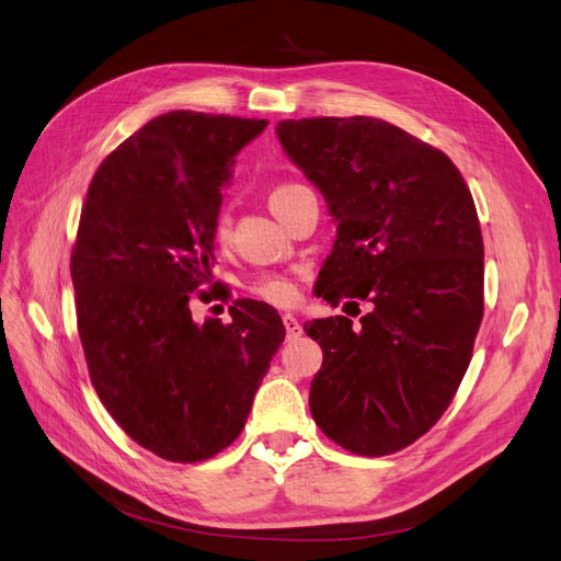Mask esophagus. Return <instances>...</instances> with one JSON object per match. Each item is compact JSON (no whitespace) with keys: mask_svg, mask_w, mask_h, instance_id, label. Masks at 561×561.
<instances>
[{"mask_svg":"<svg viewBox=\"0 0 561 561\" xmlns=\"http://www.w3.org/2000/svg\"><path fill=\"white\" fill-rule=\"evenodd\" d=\"M283 325H285V332H287V336H299L304 330H301V325H299V320L293 316V313H283Z\"/></svg>","mask_w":561,"mask_h":561,"instance_id":"esophagus-1","label":"esophagus"}]
</instances>
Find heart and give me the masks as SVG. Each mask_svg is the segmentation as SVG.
Here are the masks:
<instances>
[{"instance_id": "heart-1", "label": "heart", "mask_w": 561, "mask_h": 561, "mask_svg": "<svg viewBox=\"0 0 561 561\" xmlns=\"http://www.w3.org/2000/svg\"><path fill=\"white\" fill-rule=\"evenodd\" d=\"M301 190V184H280L276 186L274 192H271L268 201H271V208L280 203L285 196H290L293 192ZM229 233V217L225 213H219L213 222V239L215 241H225ZM250 293L257 295L260 299L268 301V304H276V307H285V304H290L297 297V287L293 283L290 276L285 274H262L250 283Z\"/></svg>"}]
</instances>
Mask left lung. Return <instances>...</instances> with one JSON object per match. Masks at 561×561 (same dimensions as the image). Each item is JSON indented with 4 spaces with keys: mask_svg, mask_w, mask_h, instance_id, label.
Wrapping results in <instances>:
<instances>
[{
    "mask_svg": "<svg viewBox=\"0 0 561 561\" xmlns=\"http://www.w3.org/2000/svg\"><path fill=\"white\" fill-rule=\"evenodd\" d=\"M276 133L336 219L316 295L371 304L360 322L304 325L322 348L313 421L353 454L400 451L445 414L472 358L484 313L474 201L445 151L381 118H287Z\"/></svg>",
    "mask_w": 561,
    "mask_h": 561,
    "instance_id": "1",
    "label": "left lung"
}]
</instances>
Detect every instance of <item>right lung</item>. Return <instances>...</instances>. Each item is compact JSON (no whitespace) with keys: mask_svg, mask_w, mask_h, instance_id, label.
Returning <instances> with one entry per match:
<instances>
[{"mask_svg":"<svg viewBox=\"0 0 561 561\" xmlns=\"http://www.w3.org/2000/svg\"><path fill=\"white\" fill-rule=\"evenodd\" d=\"M266 124L161 114L100 163L83 201L70 274L91 383L133 443L165 461H206L241 435L285 339L264 301L239 299L231 322L201 325L190 309L208 295L233 157Z\"/></svg>","mask_w":561,"mask_h":561,"instance_id":"right-lung-1","label":"right lung"}]
</instances>
